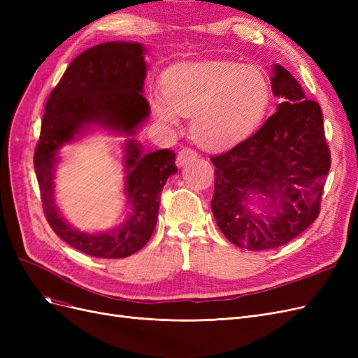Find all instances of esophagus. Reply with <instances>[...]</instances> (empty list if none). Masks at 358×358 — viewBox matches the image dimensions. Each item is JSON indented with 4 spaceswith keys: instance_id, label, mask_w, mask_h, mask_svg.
<instances>
[{
    "instance_id": "1",
    "label": "esophagus",
    "mask_w": 358,
    "mask_h": 358,
    "mask_svg": "<svg viewBox=\"0 0 358 358\" xmlns=\"http://www.w3.org/2000/svg\"><path fill=\"white\" fill-rule=\"evenodd\" d=\"M196 158H197V152H196V150H192V149H189V148H183L182 150H179L176 162H178L179 167H183V166H187L188 162L194 161Z\"/></svg>"
}]
</instances>
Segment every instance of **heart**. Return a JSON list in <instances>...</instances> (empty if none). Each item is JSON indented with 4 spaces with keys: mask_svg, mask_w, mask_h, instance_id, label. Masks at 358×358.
<instances>
[{
    "mask_svg": "<svg viewBox=\"0 0 358 358\" xmlns=\"http://www.w3.org/2000/svg\"><path fill=\"white\" fill-rule=\"evenodd\" d=\"M161 95L150 101L155 116L170 127L191 116V134L206 149L241 143L262 124L270 103V85L255 66L225 61L188 62L167 70Z\"/></svg>",
    "mask_w": 358,
    "mask_h": 358,
    "instance_id": "obj_1",
    "label": "heart"
}]
</instances>
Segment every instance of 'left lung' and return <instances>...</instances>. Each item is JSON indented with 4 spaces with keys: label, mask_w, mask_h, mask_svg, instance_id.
I'll return each mask as SVG.
<instances>
[{
    "label": "left lung",
    "mask_w": 358,
    "mask_h": 358,
    "mask_svg": "<svg viewBox=\"0 0 358 358\" xmlns=\"http://www.w3.org/2000/svg\"><path fill=\"white\" fill-rule=\"evenodd\" d=\"M272 91L282 103L257 133L212 157V213L222 234L249 251L291 242L317 220L330 152L317 101L279 64Z\"/></svg>",
    "instance_id": "obj_1"
}]
</instances>
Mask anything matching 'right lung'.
Wrapping results in <instances>:
<instances>
[{"label": "right lung", "instance_id": "1", "mask_svg": "<svg viewBox=\"0 0 358 358\" xmlns=\"http://www.w3.org/2000/svg\"><path fill=\"white\" fill-rule=\"evenodd\" d=\"M145 53V46L136 41H107L82 52L71 61L45 107L34 154L43 209L59 239L91 257L125 258L140 251L155 230L159 194L178 171L173 150L145 152L134 138L150 113L143 96ZM94 129L127 137L122 145L123 165L130 210L113 229L91 234L76 229L63 218L55 197V171L60 149Z\"/></svg>", "mask_w": 358, "mask_h": 358}]
</instances>
